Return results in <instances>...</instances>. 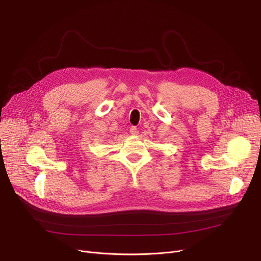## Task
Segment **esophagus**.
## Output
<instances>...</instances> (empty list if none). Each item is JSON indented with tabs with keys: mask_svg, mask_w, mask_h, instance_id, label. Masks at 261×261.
<instances>
[{
	"mask_svg": "<svg viewBox=\"0 0 261 261\" xmlns=\"http://www.w3.org/2000/svg\"><path fill=\"white\" fill-rule=\"evenodd\" d=\"M130 133H131L132 135H138V134H139V129L136 128V127H131V128H130Z\"/></svg>",
	"mask_w": 261,
	"mask_h": 261,
	"instance_id": "1",
	"label": "esophagus"
}]
</instances>
